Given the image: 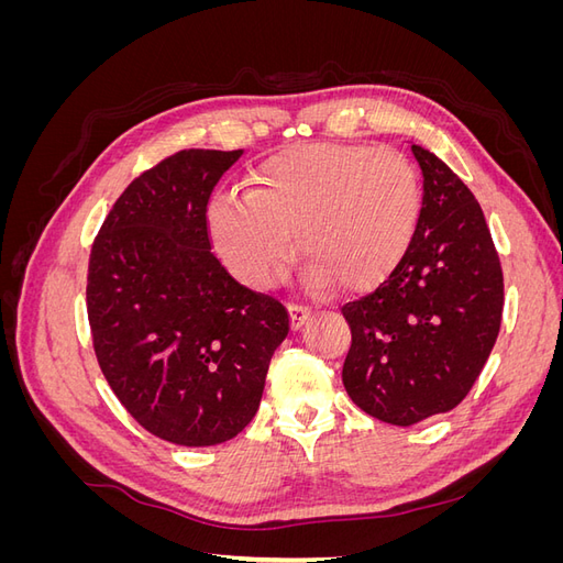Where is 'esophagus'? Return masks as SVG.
Here are the masks:
<instances>
[{"instance_id":"obj_1","label":"esophagus","mask_w":563,"mask_h":563,"mask_svg":"<svg viewBox=\"0 0 563 563\" xmlns=\"http://www.w3.org/2000/svg\"><path fill=\"white\" fill-rule=\"evenodd\" d=\"M288 317H291V329H302V323H308L312 317V310L302 308V305H288Z\"/></svg>"}]
</instances>
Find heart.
<instances>
[{
	"label": "heart",
	"instance_id": "heart-1",
	"mask_svg": "<svg viewBox=\"0 0 563 563\" xmlns=\"http://www.w3.org/2000/svg\"><path fill=\"white\" fill-rule=\"evenodd\" d=\"M418 216L420 180L401 152L300 143L267 157L246 195H220L209 230L228 269L251 288L277 279L296 232L312 286L368 291L401 263Z\"/></svg>",
	"mask_w": 563,
	"mask_h": 563
}]
</instances>
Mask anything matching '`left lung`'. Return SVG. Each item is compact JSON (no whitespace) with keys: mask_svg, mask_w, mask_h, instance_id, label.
I'll return each mask as SVG.
<instances>
[{"mask_svg":"<svg viewBox=\"0 0 563 563\" xmlns=\"http://www.w3.org/2000/svg\"><path fill=\"white\" fill-rule=\"evenodd\" d=\"M411 150L422 172L413 242L376 291L343 308L347 395L399 428L467 397L503 317V269L479 201L430 150Z\"/></svg>","mask_w":563,"mask_h":563,"instance_id":"left-lung-1","label":"left lung"}]
</instances>
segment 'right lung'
<instances>
[{"label": "right lung", "instance_id": "obj_1", "mask_svg": "<svg viewBox=\"0 0 563 563\" xmlns=\"http://www.w3.org/2000/svg\"><path fill=\"white\" fill-rule=\"evenodd\" d=\"M242 150H180L135 178L100 228L87 310L100 371L135 422L216 446L261 406L288 312L211 253L207 207Z\"/></svg>", "mask_w": 563, "mask_h": 563}]
</instances>
